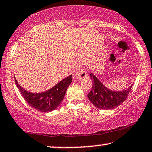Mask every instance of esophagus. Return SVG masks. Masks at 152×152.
Instances as JSON below:
<instances>
[{"label":"esophagus","mask_w":152,"mask_h":152,"mask_svg":"<svg viewBox=\"0 0 152 152\" xmlns=\"http://www.w3.org/2000/svg\"><path fill=\"white\" fill-rule=\"evenodd\" d=\"M86 76H87V72H86L85 68L78 69L74 73V74H73V78H74V79L78 80H82L83 78H86Z\"/></svg>","instance_id":"1"}]
</instances>
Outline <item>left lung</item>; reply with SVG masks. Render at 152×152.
Here are the masks:
<instances>
[{"mask_svg": "<svg viewBox=\"0 0 152 152\" xmlns=\"http://www.w3.org/2000/svg\"><path fill=\"white\" fill-rule=\"evenodd\" d=\"M90 77L93 81V88L88 97L94 106L100 109H112L119 106L127 98L133 85L126 90L114 91L104 86L93 73L90 74Z\"/></svg>", "mask_w": 152, "mask_h": 152, "instance_id": "8db88e82", "label": "left lung"}]
</instances>
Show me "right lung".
Segmentation results:
<instances>
[{"instance_id": "add662e5", "label": "right lung", "mask_w": 152, "mask_h": 152, "mask_svg": "<svg viewBox=\"0 0 152 152\" xmlns=\"http://www.w3.org/2000/svg\"><path fill=\"white\" fill-rule=\"evenodd\" d=\"M15 83L26 102L36 110L49 112L59 107L64 99L67 88L72 82V75L59 81L54 87L43 93H34L21 87L15 78Z\"/></svg>"}]
</instances>
